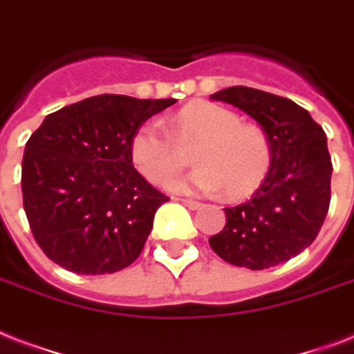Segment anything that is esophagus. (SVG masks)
<instances>
[{
  "mask_svg": "<svg viewBox=\"0 0 354 354\" xmlns=\"http://www.w3.org/2000/svg\"><path fill=\"white\" fill-rule=\"evenodd\" d=\"M179 201L183 203L185 207L190 208V210H197V208L201 207V203H199V201H194V199H179Z\"/></svg>",
  "mask_w": 354,
  "mask_h": 354,
  "instance_id": "obj_1",
  "label": "esophagus"
}]
</instances>
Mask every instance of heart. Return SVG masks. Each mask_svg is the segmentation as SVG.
I'll return each instance as SVG.
<instances>
[{
	"label": "heart",
	"instance_id": "b5f03b06",
	"mask_svg": "<svg viewBox=\"0 0 354 354\" xmlns=\"http://www.w3.org/2000/svg\"><path fill=\"white\" fill-rule=\"evenodd\" d=\"M174 139L162 122L147 120L134 131L129 157L144 179L162 185L186 164L180 150L197 146L199 168L190 177L171 180V190L223 192L234 199L251 196L271 166L270 140L260 129L242 123L231 109L216 103L185 106L174 118ZM181 147L179 148L178 146Z\"/></svg>",
	"mask_w": 354,
	"mask_h": 354
}]
</instances>
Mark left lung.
I'll return each mask as SVG.
<instances>
[{"label": "left lung", "instance_id": "left-lung-1", "mask_svg": "<svg viewBox=\"0 0 354 354\" xmlns=\"http://www.w3.org/2000/svg\"><path fill=\"white\" fill-rule=\"evenodd\" d=\"M210 100L236 106L259 123L270 140L271 166L249 201L225 208V227L208 243L238 268L288 262L316 240L327 218L333 162L325 131L303 106L262 90L231 86Z\"/></svg>", "mask_w": 354, "mask_h": 354}]
</instances>
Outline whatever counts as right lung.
Instances as JSON below:
<instances>
[{"instance_id": "add662e5", "label": "right lung", "mask_w": 354, "mask_h": 354, "mask_svg": "<svg viewBox=\"0 0 354 354\" xmlns=\"http://www.w3.org/2000/svg\"><path fill=\"white\" fill-rule=\"evenodd\" d=\"M175 100L101 94L46 116L21 160L24 210L46 257L79 275L138 259L169 197L134 169V131Z\"/></svg>"}]
</instances>
